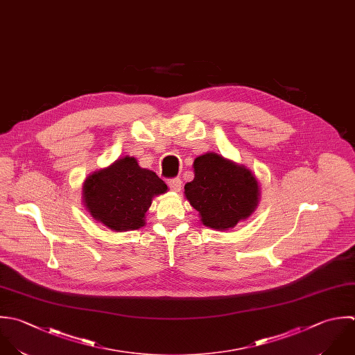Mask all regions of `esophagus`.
Returning <instances> with one entry per match:
<instances>
[{
    "mask_svg": "<svg viewBox=\"0 0 355 355\" xmlns=\"http://www.w3.org/2000/svg\"><path fill=\"white\" fill-rule=\"evenodd\" d=\"M167 184H168L171 191H174V192H180L181 191V180L180 178H170L167 181Z\"/></svg>",
    "mask_w": 355,
    "mask_h": 355,
    "instance_id": "1",
    "label": "esophagus"
}]
</instances>
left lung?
<instances>
[{"label": "left lung", "mask_w": 355, "mask_h": 355, "mask_svg": "<svg viewBox=\"0 0 355 355\" xmlns=\"http://www.w3.org/2000/svg\"><path fill=\"white\" fill-rule=\"evenodd\" d=\"M195 178L185 184V196L206 227L224 231L248 218L259 202V184L245 166L206 153L193 162Z\"/></svg>", "instance_id": "obj_1"}]
</instances>
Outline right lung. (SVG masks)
<instances>
[{
  "label": "right lung",
  "instance_id": "1",
  "mask_svg": "<svg viewBox=\"0 0 355 355\" xmlns=\"http://www.w3.org/2000/svg\"><path fill=\"white\" fill-rule=\"evenodd\" d=\"M166 191L167 185L156 173L125 156L85 180L83 202L96 221L123 232L144 227L152 198Z\"/></svg>",
  "mask_w": 355,
  "mask_h": 355
}]
</instances>
